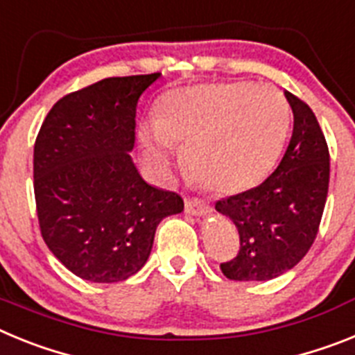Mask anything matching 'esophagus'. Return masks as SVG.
Segmentation results:
<instances>
[{
  "mask_svg": "<svg viewBox=\"0 0 355 355\" xmlns=\"http://www.w3.org/2000/svg\"><path fill=\"white\" fill-rule=\"evenodd\" d=\"M209 211H211V209H209V203L205 202V200L196 198V196H189V198H186V212H189V214L200 216V214H207Z\"/></svg>",
  "mask_w": 355,
  "mask_h": 355,
  "instance_id": "obj_1",
  "label": "esophagus"
}]
</instances>
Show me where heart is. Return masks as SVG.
Wrapping results in <instances>:
<instances>
[{"instance_id": "heart-1", "label": "heart", "mask_w": 355, "mask_h": 355, "mask_svg": "<svg viewBox=\"0 0 355 355\" xmlns=\"http://www.w3.org/2000/svg\"><path fill=\"white\" fill-rule=\"evenodd\" d=\"M289 123V103L277 87L205 85L168 94L159 119L141 128V143L159 171L171 168V148L180 144L196 180L232 193L255 186L273 169Z\"/></svg>"}]
</instances>
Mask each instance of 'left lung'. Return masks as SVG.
Returning <instances> with one entry per match:
<instances>
[{
  "instance_id": "8db88e82",
  "label": "left lung",
  "mask_w": 355,
  "mask_h": 355,
  "mask_svg": "<svg viewBox=\"0 0 355 355\" xmlns=\"http://www.w3.org/2000/svg\"><path fill=\"white\" fill-rule=\"evenodd\" d=\"M293 134L277 169L263 184L218 200L239 232L236 257L221 263L230 280H270L300 263L320 229L331 177V155L306 101L286 91Z\"/></svg>"
}]
</instances>
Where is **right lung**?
Segmentation results:
<instances>
[{
  "label": "right lung",
  "instance_id": "right-lung-1",
  "mask_svg": "<svg viewBox=\"0 0 355 355\" xmlns=\"http://www.w3.org/2000/svg\"><path fill=\"white\" fill-rule=\"evenodd\" d=\"M159 76H114L69 92L37 134L39 229L55 257L80 279L110 284L137 273L157 225L184 209L180 195L146 184L128 153L137 101Z\"/></svg>",
  "mask_w": 355,
  "mask_h": 355
}]
</instances>
